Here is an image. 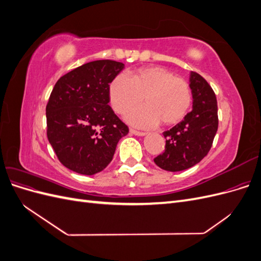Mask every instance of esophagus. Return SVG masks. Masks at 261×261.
Returning <instances> with one entry per match:
<instances>
[{
    "instance_id": "obj_1",
    "label": "esophagus",
    "mask_w": 261,
    "mask_h": 261,
    "mask_svg": "<svg viewBox=\"0 0 261 261\" xmlns=\"http://www.w3.org/2000/svg\"><path fill=\"white\" fill-rule=\"evenodd\" d=\"M129 132H130L132 134H134V135H137V136H145V135H147L146 132H140V130L134 129V128H130Z\"/></svg>"
}]
</instances>
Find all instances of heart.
Listing matches in <instances>:
<instances>
[{
    "instance_id": "b5f03b06",
    "label": "heart",
    "mask_w": 261,
    "mask_h": 261,
    "mask_svg": "<svg viewBox=\"0 0 261 261\" xmlns=\"http://www.w3.org/2000/svg\"><path fill=\"white\" fill-rule=\"evenodd\" d=\"M110 102L117 114H124L143 101L146 107L128 114L127 120L140 127L159 122L171 126L186 116L192 105V90L184 78L161 66L136 70L132 78L118 74L110 85Z\"/></svg>"
}]
</instances>
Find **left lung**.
Wrapping results in <instances>:
<instances>
[{
    "label": "left lung",
    "instance_id": "8db88e82",
    "mask_svg": "<svg viewBox=\"0 0 261 261\" xmlns=\"http://www.w3.org/2000/svg\"><path fill=\"white\" fill-rule=\"evenodd\" d=\"M189 87L193 93V110L184 120L163 133L164 151L153 161L158 167L178 172L194 167L211 149L218 130V105L216 93L202 76L192 72Z\"/></svg>",
    "mask_w": 261,
    "mask_h": 261
}]
</instances>
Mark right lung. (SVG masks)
I'll use <instances>...</instances> for the list:
<instances>
[{
    "mask_svg": "<svg viewBox=\"0 0 261 261\" xmlns=\"http://www.w3.org/2000/svg\"><path fill=\"white\" fill-rule=\"evenodd\" d=\"M123 68L121 62L93 61L55 84L45 108L46 136L67 169L84 175L105 170L128 134V126L109 106L110 84Z\"/></svg>",
    "mask_w": 261,
    "mask_h": 261,
    "instance_id": "obj_1",
    "label": "right lung"
}]
</instances>
